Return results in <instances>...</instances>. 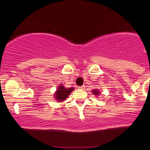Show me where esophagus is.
I'll return each instance as SVG.
<instances>
[{"mask_svg": "<svg viewBox=\"0 0 150 150\" xmlns=\"http://www.w3.org/2000/svg\"><path fill=\"white\" fill-rule=\"evenodd\" d=\"M77 88L79 89H85V86H80V87H78Z\"/></svg>", "mask_w": 150, "mask_h": 150, "instance_id": "34e87169", "label": "esophagus"}]
</instances>
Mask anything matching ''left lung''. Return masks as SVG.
<instances>
[{
    "label": "left lung",
    "instance_id": "obj_1",
    "mask_svg": "<svg viewBox=\"0 0 150 150\" xmlns=\"http://www.w3.org/2000/svg\"><path fill=\"white\" fill-rule=\"evenodd\" d=\"M92 92L93 93V94L95 96H98L99 94H100V93H99V91L98 90V89H94V90H92Z\"/></svg>",
    "mask_w": 150,
    "mask_h": 150
}]
</instances>
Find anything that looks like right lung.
<instances>
[{
	"label": "right lung",
	"instance_id": "1",
	"mask_svg": "<svg viewBox=\"0 0 150 150\" xmlns=\"http://www.w3.org/2000/svg\"><path fill=\"white\" fill-rule=\"evenodd\" d=\"M74 90L73 87L71 88H65L63 85H60L58 86L57 90H56V93H55V98L56 100L58 101H63L65 100L68 95Z\"/></svg>",
	"mask_w": 150,
	"mask_h": 150
}]
</instances>
